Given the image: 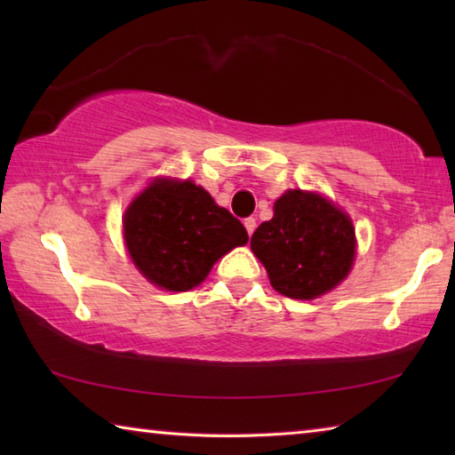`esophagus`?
<instances>
[{
	"mask_svg": "<svg viewBox=\"0 0 455 455\" xmlns=\"http://www.w3.org/2000/svg\"><path fill=\"white\" fill-rule=\"evenodd\" d=\"M244 228H246V233L252 235V233H255V228H257V220L252 219V217L244 219Z\"/></svg>",
	"mask_w": 455,
	"mask_h": 455,
	"instance_id": "1",
	"label": "esophagus"
}]
</instances>
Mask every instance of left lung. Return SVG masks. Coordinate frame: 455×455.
<instances>
[{
  "mask_svg": "<svg viewBox=\"0 0 455 455\" xmlns=\"http://www.w3.org/2000/svg\"><path fill=\"white\" fill-rule=\"evenodd\" d=\"M275 291L315 299L341 283L355 259V230L347 214L319 195L287 190L271 220L251 236Z\"/></svg>",
  "mask_w": 455,
  "mask_h": 455,
  "instance_id": "left-lung-1",
  "label": "left lung"
}]
</instances>
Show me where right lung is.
Returning <instances> with one entry per match:
<instances>
[{
  "label": "right lung",
  "instance_id": "add662e5",
  "mask_svg": "<svg viewBox=\"0 0 455 455\" xmlns=\"http://www.w3.org/2000/svg\"><path fill=\"white\" fill-rule=\"evenodd\" d=\"M130 257L146 279L166 291H188L212 265L249 241L243 222L195 182L154 180L124 214Z\"/></svg>",
  "mask_w": 455,
  "mask_h": 455
}]
</instances>
